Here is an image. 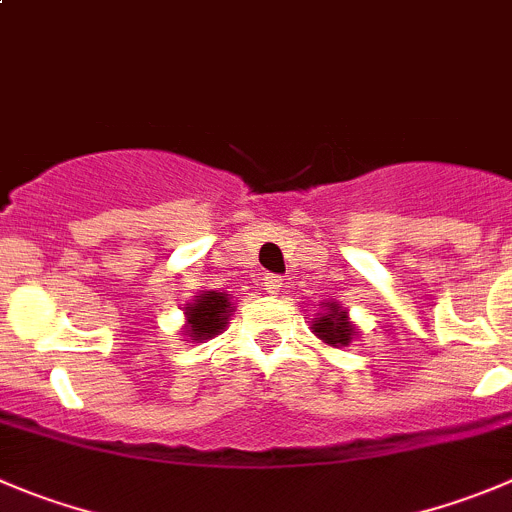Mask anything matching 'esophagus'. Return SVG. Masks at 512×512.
<instances>
[{"label":"esophagus","mask_w":512,"mask_h":512,"mask_svg":"<svg viewBox=\"0 0 512 512\" xmlns=\"http://www.w3.org/2000/svg\"><path fill=\"white\" fill-rule=\"evenodd\" d=\"M281 281H284V279H281L279 274H266L261 284H264V289L269 291V294H276V291L281 289Z\"/></svg>","instance_id":"1"}]
</instances>
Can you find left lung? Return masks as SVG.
<instances>
[{
    "instance_id": "8db88e82",
    "label": "left lung",
    "mask_w": 512,
    "mask_h": 512,
    "mask_svg": "<svg viewBox=\"0 0 512 512\" xmlns=\"http://www.w3.org/2000/svg\"><path fill=\"white\" fill-rule=\"evenodd\" d=\"M314 334L324 339L326 344H332V347H347L357 332L347 321V311L339 309L337 304H329V314L319 316V321H314Z\"/></svg>"
}]
</instances>
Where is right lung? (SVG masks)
<instances>
[{
  "mask_svg": "<svg viewBox=\"0 0 512 512\" xmlns=\"http://www.w3.org/2000/svg\"><path fill=\"white\" fill-rule=\"evenodd\" d=\"M228 294H216V291H206L196 304L188 306V337L201 342V339L213 337L226 326L228 311H231V301L226 299Z\"/></svg>",
  "mask_w": 512,
  "mask_h": 512,
  "instance_id": "right-lung-1",
  "label": "right lung"
}]
</instances>
